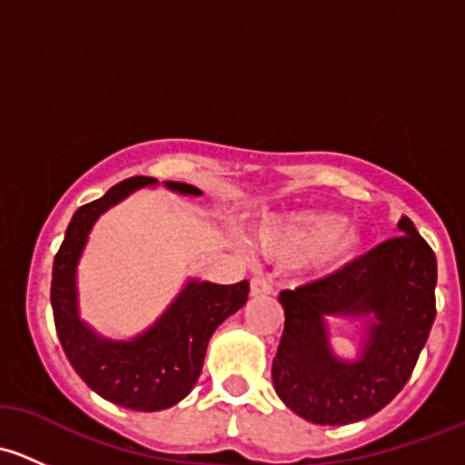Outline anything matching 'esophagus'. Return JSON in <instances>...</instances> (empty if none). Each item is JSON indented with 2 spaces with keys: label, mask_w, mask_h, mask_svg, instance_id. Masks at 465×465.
I'll return each mask as SVG.
<instances>
[{
  "label": "esophagus",
  "mask_w": 465,
  "mask_h": 465,
  "mask_svg": "<svg viewBox=\"0 0 465 465\" xmlns=\"http://www.w3.org/2000/svg\"><path fill=\"white\" fill-rule=\"evenodd\" d=\"M252 297H270L274 292V283H272L270 276H254L250 283Z\"/></svg>",
  "instance_id": "obj_1"
}]
</instances>
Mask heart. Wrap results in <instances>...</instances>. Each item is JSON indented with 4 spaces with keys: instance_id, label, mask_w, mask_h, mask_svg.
I'll use <instances>...</instances> for the list:
<instances>
[{
    "instance_id": "b5f03b06",
    "label": "heart",
    "mask_w": 465,
    "mask_h": 465,
    "mask_svg": "<svg viewBox=\"0 0 465 465\" xmlns=\"http://www.w3.org/2000/svg\"><path fill=\"white\" fill-rule=\"evenodd\" d=\"M261 250L274 259L315 256L317 265L335 267L360 247V233L344 232V218L326 211H299L270 220L259 232Z\"/></svg>"
}]
</instances>
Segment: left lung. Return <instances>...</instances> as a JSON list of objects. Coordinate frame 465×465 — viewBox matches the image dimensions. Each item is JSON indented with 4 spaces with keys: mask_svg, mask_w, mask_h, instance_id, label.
<instances>
[{
    "mask_svg": "<svg viewBox=\"0 0 465 465\" xmlns=\"http://www.w3.org/2000/svg\"><path fill=\"white\" fill-rule=\"evenodd\" d=\"M436 256L402 215L398 236L341 270L283 290L285 312L272 382L297 416L346 425L373 416L396 398L416 367L436 317ZM326 316L364 319L355 361L331 353Z\"/></svg>",
    "mask_w": 465,
    "mask_h": 465,
    "instance_id": "1",
    "label": "left lung"
}]
</instances>
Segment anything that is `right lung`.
<instances>
[{"label":"right lung","mask_w":465,"mask_h":465,"mask_svg":"<svg viewBox=\"0 0 465 465\" xmlns=\"http://www.w3.org/2000/svg\"><path fill=\"white\" fill-rule=\"evenodd\" d=\"M143 186H157V180L130 177L74 213L54 261L51 306L64 355L92 391L125 410L159 411L177 405L195 387L211 335L245 306L250 281L218 285L189 279L163 315L133 340H107L92 331L78 315V259L94 223ZM163 186L182 195H203L184 182H163Z\"/></svg>","instance_id":"add662e5"}]
</instances>
